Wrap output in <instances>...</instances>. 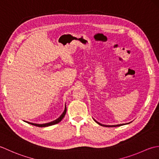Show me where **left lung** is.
I'll use <instances>...</instances> for the list:
<instances>
[{
  "label": "left lung",
  "mask_w": 159,
  "mask_h": 159,
  "mask_svg": "<svg viewBox=\"0 0 159 159\" xmlns=\"http://www.w3.org/2000/svg\"><path fill=\"white\" fill-rule=\"evenodd\" d=\"M94 121H95L96 123H98V124L100 125H102V126H104V127H117V126H121V125H125V124H129V123L131 122H129V123H127V124H118V125H103L102 124H100V123L97 121L95 119H94Z\"/></svg>",
  "instance_id": "obj_1"
}]
</instances>
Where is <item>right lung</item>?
<instances>
[{
  "label": "right lung",
  "instance_id": "obj_1",
  "mask_svg": "<svg viewBox=\"0 0 159 159\" xmlns=\"http://www.w3.org/2000/svg\"><path fill=\"white\" fill-rule=\"evenodd\" d=\"M66 107L65 106V108H64V111L63 112L62 114L60 115V117H58L56 120H54L53 121H51L49 123H47V124H34V123H30V122H28V121H25L28 123V124H31L33 125H35V126H38V127H47V126H50V125H53L55 124H57L58 123L60 122L61 120H62V119L64 117V116L66 115Z\"/></svg>",
  "mask_w": 159,
  "mask_h": 159
}]
</instances>
